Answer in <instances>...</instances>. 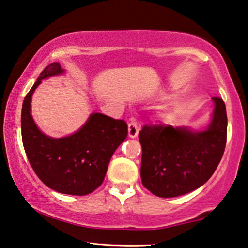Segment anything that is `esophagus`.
Instances as JSON below:
<instances>
[{"label":"esophagus","mask_w":248,"mask_h":248,"mask_svg":"<svg viewBox=\"0 0 248 248\" xmlns=\"http://www.w3.org/2000/svg\"><path fill=\"white\" fill-rule=\"evenodd\" d=\"M140 132V126L135 123V122H131L128 124V136L131 138H135Z\"/></svg>","instance_id":"34e87169"}]
</instances>
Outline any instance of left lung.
<instances>
[{"instance_id":"obj_1","label":"left lung","mask_w":248,"mask_h":248,"mask_svg":"<svg viewBox=\"0 0 248 248\" xmlns=\"http://www.w3.org/2000/svg\"><path fill=\"white\" fill-rule=\"evenodd\" d=\"M211 122L203 131L171 125H145L141 144L142 185L158 197L193 192L214 174L227 144L228 119L223 100L212 98Z\"/></svg>"}]
</instances>
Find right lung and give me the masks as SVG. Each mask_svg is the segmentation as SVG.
Here are the masks:
<instances>
[{
  "label": "right lung",
  "mask_w": 248,
  "mask_h": 248,
  "mask_svg": "<svg viewBox=\"0 0 248 248\" xmlns=\"http://www.w3.org/2000/svg\"><path fill=\"white\" fill-rule=\"evenodd\" d=\"M63 73L59 63L47 65L25 97L21 138L30 166L47 187L84 196L102 184L112 155L127 136V124L102 113H91L72 135L53 138L43 134L30 114L31 97L43 79Z\"/></svg>",
  "instance_id": "obj_1"
}]
</instances>
